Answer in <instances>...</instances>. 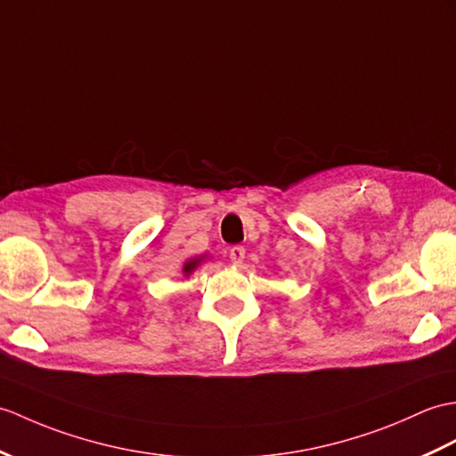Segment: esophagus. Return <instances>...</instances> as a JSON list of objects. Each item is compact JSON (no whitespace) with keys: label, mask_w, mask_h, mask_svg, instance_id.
Segmentation results:
<instances>
[{"label":"esophagus","mask_w":456,"mask_h":456,"mask_svg":"<svg viewBox=\"0 0 456 456\" xmlns=\"http://www.w3.org/2000/svg\"><path fill=\"white\" fill-rule=\"evenodd\" d=\"M245 254H247V250L242 247H232L229 250V258L232 262V266H240L242 260H245Z\"/></svg>","instance_id":"1"}]
</instances>
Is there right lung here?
Masks as SVG:
<instances>
[{
	"label": "right lung",
	"mask_w": 456,
	"mask_h": 456,
	"mask_svg": "<svg viewBox=\"0 0 456 456\" xmlns=\"http://www.w3.org/2000/svg\"><path fill=\"white\" fill-rule=\"evenodd\" d=\"M206 256H198V258H190V260H186L184 262V266H183V272H184V276H190V273H192L198 266H200V262H202Z\"/></svg>",
	"instance_id": "obj_1"
}]
</instances>
